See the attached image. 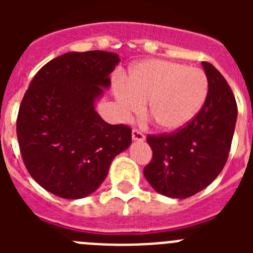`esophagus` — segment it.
I'll return each instance as SVG.
<instances>
[{
  "label": "esophagus",
  "instance_id": "obj_1",
  "mask_svg": "<svg viewBox=\"0 0 253 253\" xmlns=\"http://www.w3.org/2000/svg\"><path fill=\"white\" fill-rule=\"evenodd\" d=\"M131 138H133V140H139V142L146 139L144 134L140 130H138V129H133V130H131Z\"/></svg>",
  "mask_w": 253,
  "mask_h": 253
}]
</instances>
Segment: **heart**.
Masks as SVG:
<instances>
[{"label": "heart", "mask_w": 253, "mask_h": 253, "mask_svg": "<svg viewBox=\"0 0 253 253\" xmlns=\"http://www.w3.org/2000/svg\"><path fill=\"white\" fill-rule=\"evenodd\" d=\"M209 90L203 69L163 59H149L133 67L128 84L119 82L115 96L124 114L146 115L157 128L173 131L200 111Z\"/></svg>", "instance_id": "obj_1"}]
</instances>
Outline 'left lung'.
Listing matches in <instances>:
<instances>
[{"label":"left lung","instance_id":"obj_1","mask_svg":"<svg viewBox=\"0 0 253 253\" xmlns=\"http://www.w3.org/2000/svg\"><path fill=\"white\" fill-rule=\"evenodd\" d=\"M202 64L209 90L200 111L172 133L147 135L153 153L143 173L156 191L169 198H189L211 184L227 162L233 139V92L213 64Z\"/></svg>","mask_w":253,"mask_h":253}]
</instances>
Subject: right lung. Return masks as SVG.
Here are the masks:
<instances>
[{
  "label": "right lung",
  "instance_id": "right-lung-1",
  "mask_svg": "<svg viewBox=\"0 0 253 253\" xmlns=\"http://www.w3.org/2000/svg\"><path fill=\"white\" fill-rule=\"evenodd\" d=\"M119 62L110 51H71L42 67L29 84L17 139L26 169L49 193L64 199L90 195L116 154L130 146V126L109 124L95 110Z\"/></svg>",
  "mask_w": 253,
  "mask_h": 253
}]
</instances>
